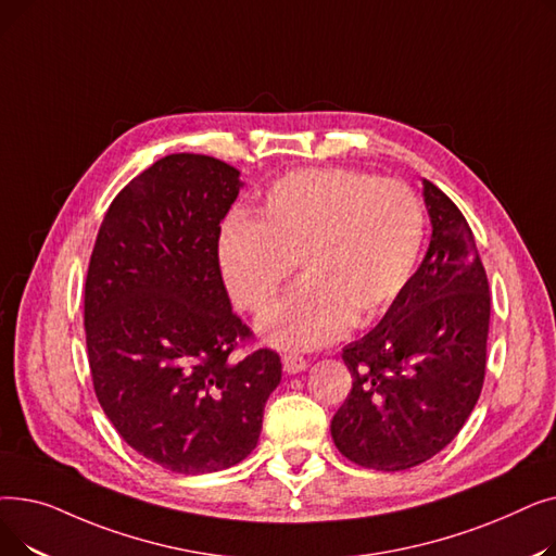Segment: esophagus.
<instances>
[{
  "label": "esophagus",
  "instance_id": "34e87169",
  "mask_svg": "<svg viewBox=\"0 0 556 556\" xmlns=\"http://www.w3.org/2000/svg\"><path fill=\"white\" fill-rule=\"evenodd\" d=\"M281 363H283V369L288 371V374H300V371H304L306 369V358L304 356H300V354H283L281 356Z\"/></svg>",
  "mask_w": 556,
  "mask_h": 556
}]
</instances>
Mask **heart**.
Wrapping results in <instances>:
<instances>
[{
	"instance_id": "1",
	"label": "heart",
	"mask_w": 556,
	"mask_h": 556,
	"mask_svg": "<svg viewBox=\"0 0 556 556\" xmlns=\"http://www.w3.org/2000/svg\"><path fill=\"white\" fill-rule=\"evenodd\" d=\"M424 233L421 200L405 182L306 168L277 180L256 218L223 225L218 258L233 302L250 313L266 311L300 263L304 281L258 329L270 344L313 349L394 304L415 275Z\"/></svg>"
}]
</instances>
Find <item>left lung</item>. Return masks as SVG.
Returning <instances> with one entry per match:
<instances>
[{
	"mask_svg": "<svg viewBox=\"0 0 556 556\" xmlns=\"http://www.w3.org/2000/svg\"><path fill=\"white\" fill-rule=\"evenodd\" d=\"M424 198L432 237L419 270L381 323L342 349L354 381L331 437L376 471L413 469L446 448L484 383L491 295L473 231L428 180Z\"/></svg>",
	"mask_w": 556,
	"mask_h": 556,
	"instance_id": "1",
	"label": "left lung"
}]
</instances>
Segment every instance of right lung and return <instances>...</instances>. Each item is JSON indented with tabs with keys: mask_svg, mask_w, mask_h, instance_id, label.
Masks as SVG:
<instances>
[{
	"mask_svg": "<svg viewBox=\"0 0 556 556\" xmlns=\"http://www.w3.org/2000/svg\"><path fill=\"white\" fill-rule=\"evenodd\" d=\"M239 170L173 153L132 178L101 223L85 279V338L97 399L124 442L182 476L245 459L281 381L273 349L231 311L220 220Z\"/></svg>",
	"mask_w": 556,
	"mask_h": 556,
	"instance_id": "obj_1",
	"label": "right lung"
}]
</instances>
